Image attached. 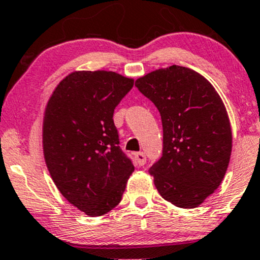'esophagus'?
<instances>
[{
  "mask_svg": "<svg viewBox=\"0 0 260 260\" xmlns=\"http://www.w3.org/2000/svg\"><path fill=\"white\" fill-rule=\"evenodd\" d=\"M136 160L138 162V165H144L145 161H147V158H145V154L139 152V153H136Z\"/></svg>",
  "mask_w": 260,
  "mask_h": 260,
  "instance_id": "34e87169",
  "label": "esophagus"
}]
</instances>
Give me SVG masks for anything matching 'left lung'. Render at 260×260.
Here are the masks:
<instances>
[{"label":"left lung","instance_id":"8db88e82","mask_svg":"<svg viewBox=\"0 0 260 260\" xmlns=\"http://www.w3.org/2000/svg\"><path fill=\"white\" fill-rule=\"evenodd\" d=\"M136 86L161 117L162 155L149 169L156 190L175 206L198 207L230 164L232 131L223 101L204 76L179 65L152 71Z\"/></svg>","mask_w":260,"mask_h":260}]
</instances>
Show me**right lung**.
<instances>
[{
    "label": "right lung",
    "instance_id": "right-lung-1",
    "mask_svg": "<svg viewBox=\"0 0 260 260\" xmlns=\"http://www.w3.org/2000/svg\"><path fill=\"white\" fill-rule=\"evenodd\" d=\"M135 80L115 71H74L51 93L43 118V153L58 190L91 217L121 201L135 172L119 148L113 112Z\"/></svg>",
    "mask_w": 260,
    "mask_h": 260
}]
</instances>
